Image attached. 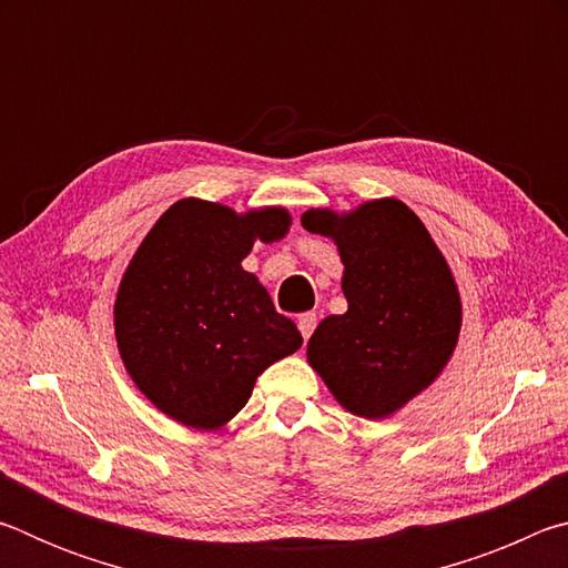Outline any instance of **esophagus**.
<instances>
[{
	"label": "esophagus",
	"mask_w": 568,
	"mask_h": 568,
	"mask_svg": "<svg viewBox=\"0 0 568 568\" xmlns=\"http://www.w3.org/2000/svg\"><path fill=\"white\" fill-rule=\"evenodd\" d=\"M315 325H318V315H315V313H303L301 318H297V331H301V335H303L305 341L313 335Z\"/></svg>",
	"instance_id": "1"
}]
</instances>
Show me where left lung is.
Here are the masks:
<instances>
[{
  "mask_svg": "<svg viewBox=\"0 0 568 568\" xmlns=\"http://www.w3.org/2000/svg\"><path fill=\"white\" fill-rule=\"evenodd\" d=\"M307 233L331 237L348 311L307 341V363L333 398L361 418H388L434 383L458 345L456 277L420 217L396 197L348 213L311 207Z\"/></svg>",
  "mask_w": 568,
  "mask_h": 568,
  "instance_id": "obj_1",
  "label": "left lung"
}]
</instances>
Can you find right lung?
I'll return each mask as SVG.
<instances>
[{
	"label": "right lung",
	"instance_id": "obj_1",
	"mask_svg": "<svg viewBox=\"0 0 568 568\" xmlns=\"http://www.w3.org/2000/svg\"><path fill=\"white\" fill-rule=\"evenodd\" d=\"M281 205L233 207L185 197L134 250L114 297V338L152 406L195 430H217L245 406L257 376L303 345L291 318L243 261L283 240Z\"/></svg>",
	"mask_w": 568,
	"mask_h": 568
}]
</instances>
